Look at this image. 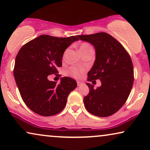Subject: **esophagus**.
Returning <instances> with one entry per match:
<instances>
[{
	"instance_id": "34e87169",
	"label": "esophagus",
	"mask_w": 150,
	"mask_h": 150,
	"mask_svg": "<svg viewBox=\"0 0 150 150\" xmlns=\"http://www.w3.org/2000/svg\"><path fill=\"white\" fill-rule=\"evenodd\" d=\"M84 84V83L83 81H77V85L78 86H81V85H83Z\"/></svg>"
}]
</instances>
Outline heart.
Here are the masks:
<instances>
[{"label": "heart", "mask_w": 150, "mask_h": 150, "mask_svg": "<svg viewBox=\"0 0 150 150\" xmlns=\"http://www.w3.org/2000/svg\"><path fill=\"white\" fill-rule=\"evenodd\" d=\"M79 50L82 53V54H85V53L89 52V51H93L92 47L89 44H88L87 42H82L80 44L79 46ZM65 55V54H64ZM85 69L84 67H71L70 68L68 69V74L71 76L74 77V78H79L80 77L82 74L85 71Z\"/></svg>", "instance_id": "b5f03b06"}]
</instances>
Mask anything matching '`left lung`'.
Here are the masks:
<instances>
[{
  "instance_id": "left-lung-1",
  "label": "left lung",
  "mask_w": 150,
  "mask_h": 150,
  "mask_svg": "<svg viewBox=\"0 0 150 150\" xmlns=\"http://www.w3.org/2000/svg\"><path fill=\"white\" fill-rule=\"evenodd\" d=\"M93 45L96 61L87 74L88 81L100 79L102 85L93 89L87 83L89 93L84 97L86 109L93 115L105 117L118 111L126 102L134 82L132 60L124 47L106 33L77 35Z\"/></svg>"
}]
</instances>
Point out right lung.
Masks as SVG:
<instances>
[{"label": "right lung", "mask_w": 150, "mask_h": 150, "mask_svg": "<svg viewBox=\"0 0 150 150\" xmlns=\"http://www.w3.org/2000/svg\"><path fill=\"white\" fill-rule=\"evenodd\" d=\"M79 40L77 35L57 38L42 35L26 43L16 56L13 75L20 96L26 106L42 116H52L65 108L75 80L61 78L60 83L50 81L48 75L58 74L62 58L69 45Z\"/></svg>", "instance_id": "1"}]
</instances>
